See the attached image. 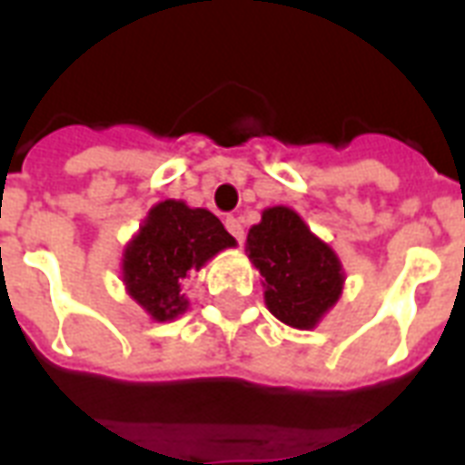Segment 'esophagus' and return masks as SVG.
<instances>
[{"mask_svg":"<svg viewBox=\"0 0 465 465\" xmlns=\"http://www.w3.org/2000/svg\"><path fill=\"white\" fill-rule=\"evenodd\" d=\"M226 229H229V233H232L233 239L239 241V243H243V239H246V232H243V219L226 217Z\"/></svg>","mask_w":465,"mask_h":465,"instance_id":"esophagus-1","label":"esophagus"}]
</instances>
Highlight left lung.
<instances>
[{
  "label": "left lung",
  "mask_w": 465,
  "mask_h": 465,
  "mask_svg": "<svg viewBox=\"0 0 465 465\" xmlns=\"http://www.w3.org/2000/svg\"><path fill=\"white\" fill-rule=\"evenodd\" d=\"M246 253L261 270L265 306L290 328H316L342 297L345 270L338 253L292 207L262 210L261 222L248 229Z\"/></svg>",
  "instance_id": "obj_1"
}]
</instances>
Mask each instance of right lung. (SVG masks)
Here are the masks:
<instances>
[{"label": "right lung", "mask_w": 465, "mask_h": 465, "mask_svg": "<svg viewBox=\"0 0 465 465\" xmlns=\"http://www.w3.org/2000/svg\"><path fill=\"white\" fill-rule=\"evenodd\" d=\"M236 246L210 210L188 207L183 200H161L123 251V284L152 321L166 323L190 306L185 284L197 270Z\"/></svg>", "instance_id": "add662e5"}]
</instances>
